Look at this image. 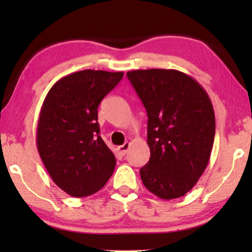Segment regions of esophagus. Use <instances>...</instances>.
Listing matches in <instances>:
<instances>
[{"label":"esophagus","mask_w":252,"mask_h":252,"mask_svg":"<svg viewBox=\"0 0 252 252\" xmlns=\"http://www.w3.org/2000/svg\"><path fill=\"white\" fill-rule=\"evenodd\" d=\"M129 146H130L129 142H126V143H124L123 146H119L118 147L119 154L123 155V156H124V155H126L127 151H128V149H129Z\"/></svg>","instance_id":"34e87169"}]
</instances>
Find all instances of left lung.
I'll return each mask as SVG.
<instances>
[{
  "label": "left lung",
  "mask_w": 252,
  "mask_h": 252,
  "mask_svg": "<svg viewBox=\"0 0 252 252\" xmlns=\"http://www.w3.org/2000/svg\"><path fill=\"white\" fill-rule=\"evenodd\" d=\"M148 115L150 159L141 167L144 187L161 199L187 194L208 166L216 118L208 93L178 70L127 72Z\"/></svg>",
  "instance_id": "8db88e82"
}]
</instances>
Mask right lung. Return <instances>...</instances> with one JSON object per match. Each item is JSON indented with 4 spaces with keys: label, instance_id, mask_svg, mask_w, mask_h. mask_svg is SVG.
<instances>
[{
    "label": "right lung",
    "instance_id": "right-lung-1",
    "mask_svg": "<svg viewBox=\"0 0 252 252\" xmlns=\"http://www.w3.org/2000/svg\"><path fill=\"white\" fill-rule=\"evenodd\" d=\"M123 72L84 70L60 79L44 98L36 147L53 181L73 197L104 187L116 157L99 135V103L123 79Z\"/></svg>",
    "mask_w": 252,
    "mask_h": 252
}]
</instances>
